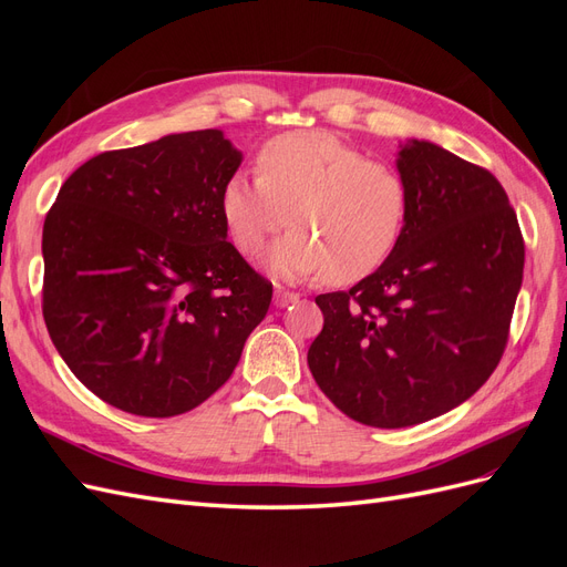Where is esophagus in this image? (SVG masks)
Instances as JSON below:
<instances>
[{
	"label": "esophagus",
	"mask_w": 567,
	"mask_h": 567,
	"mask_svg": "<svg viewBox=\"0 0 567 567\" xmlns=\"http://www.w3.org/2000/svg\"><path fill=\"white\" fill-rule=\"evenodd\" d=\"M300 296L293 293V290H286V288H277L274 290V305L277 307H286L290 302H296Z\"/></svg>",
	"instance_id": "obj_1"
}]
</instances>
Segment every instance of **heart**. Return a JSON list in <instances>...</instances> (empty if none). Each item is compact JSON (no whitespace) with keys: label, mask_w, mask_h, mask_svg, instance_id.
<instances>
[{"label":"heart","mask_w":567,"mask_h":567,"mask_svg":"<svg viewBox=\"0 0 567 567\" xmlns=\"http://www.w3.org/2000/svg\"><path fill=\"white\" fill-rule=\"evenodd\" d=\"M409 203L398 167L331 132L274 136L257 153V175L236 173L221 188V217L244 255H260L288 221L296 227L269 257L290 281L371 277L400 246Z\"/></svg>","instance_id":"obj_1"}]
</instances>
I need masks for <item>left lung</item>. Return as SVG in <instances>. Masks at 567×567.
Listing matches in <instances>:
<instances>
[{
	"mask_svg": "<svg viewBox=\"0 0 567 567\" xmlns=\"http://www.w3.org/2000/svg\"><path fill=\"white\" fill-rule=\"evenodd\" d=\"M406 227L390 260L350 290L317 296L307 352L317 385L373 427L431 421L499 364L523 284L516 210L489 169L431 142L400 146Z\"/></svg>",
	"mask_w": 567,
	"mask_h": 567,
	"instance_id": "1",
	"label": "left lung"
}]
</instances>
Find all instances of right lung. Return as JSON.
I'll return each mask as SVG.
<instances>
[{"instance_id":"obj_1","label":"right lung","mask_w":567,"mask_h":567,"mask_svg":"<svg viewBox=\"0 0 567 567\" xmlns=\"http://www.w3.org/2000/svg\"><path fill=\"white\" fill-rule=\"evenodd\" d=\"M241 165L219 130L99 153L42 231V315L63 362L127 414L192 411L229 381L271 284L227 241L221 188Z\"/></svg>"}]
</instances>
